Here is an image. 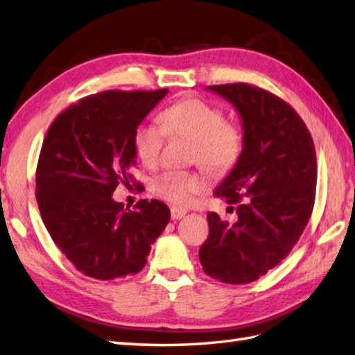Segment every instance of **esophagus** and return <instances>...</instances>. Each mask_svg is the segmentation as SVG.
Instances as JSON below:
<instances>
[{"label": "esophagus", "instance_id": "obj_1", "mask_svg": "<svg viewBox=\"0 0 355 355\" xmlns=\"http://www.w3.org/2000/svg\"><path fill=\"white\" fill-rule=\"evenodd\" d=\"M187 214L185 209H179V208H171V218L173 220H180Z\"/></svg>", "mask_w": 355, "mask_h": 355}]
</instances>
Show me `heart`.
<instances>
[{
	"instance_id": "1",
	"label": "heart",
	"mask_w": 355,
	"mask_h": 355,
	"mask_svg": "<svg viewBox=\"0 0 355 355\" xmlns=\"http://www.w3.org/2000/svg\"><path fill=\"white\" fill-rule=\"evenodd\" d=\"M159 120L161 125L141 123L133 130V150L148 167L159 162L167 135L191 139V162L212 176H225L239 164L244 150V132L240 123L226 118L220 106L199 97H187L164 109ZM203 188L205 179L199 173L187 170H167L153 182L156 196L176 207H187Z\"/></svg>"
}]
</instances>
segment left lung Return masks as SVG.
Listing matches in <instances>:
<instances>
[{"mask_svg": "<svg viewBox=\"0 0 355 355\" xmlns=\"http://www.w3.org/2000/svg\"><path fill=\"white\" fill-rule=\"evenodd\" d=\"M241 115L244 150L216 190L237 223L209 212L208 239L199 259L208 277L226 284H248L284 259L311 217L318 161L314 143L287 101L250 83L212 85Z\"/></svg>", "mask_w": 355, "mask_h": 355, "instance_id": "obj_1", "label": "left lung"}]
</instances>
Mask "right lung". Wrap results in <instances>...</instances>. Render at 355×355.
<instances>
[{
	"label": "right lung",
	"mask_w": 355,
	"mask_h": 355,
	"mask_svg": "<svg viewBox=\"0 0 355 355\" xmlns=\"http://www.w3.org/2000/svg\"><path fill=\"white\" fill-rule=\"evenodd\" d=\"M168 89L91 94L62 111L44 138L36 200L59 250L86 277L111 281L138 273L170 220L159 200L133 209L112 199L116 187L138 184L130 168L137 125Z\"/></svg>",
	"instance_id": "right-lung-1"
}]
</instances>
